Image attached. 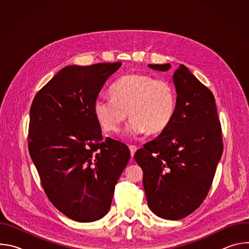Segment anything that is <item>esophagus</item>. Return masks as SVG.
I'll list each match as a JSON object with an SVG mask.
<instances>
[{
	"label": "esophagus",
	"mask_w": 249,
	"mask_h": 249,
	"mask_svg": "<svg viewBox=\"0 0 249 249\" xmlns=\"http://www.w3.org/2000/svg\"><path fill=\"white\" fill-rule=\"evenodd\" d=\"M129 150H130V153H131V157H133L135 155L136 151L138 150V148L136 146H134V145H130L129 146Z\"/></svg>",
	"instance_id": "34e87169"
}]
</instances>
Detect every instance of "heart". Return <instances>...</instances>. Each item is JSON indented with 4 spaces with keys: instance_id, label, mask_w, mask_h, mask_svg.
Segmentation results:
<instances>
[{
    "instance_id": "heart-1",
    "label": "heart",
    "mask_w": 249,
    "mask_h": 249,
    "mask_svg": "<svg viewBox=\"0 0 249 249\" xmlns=\"http://www.w3.org/2000/svg\"><path fill=\"white\" fill-rule=\"evenodd\" d=\"M110 94L112 97H98L93 105L101 127L109 133L120 130L127 111L131 117L127 133L160 132L168 126L176 108L172 84L153 75H125L113 84Z\"/></svg>"
}]
</instances>
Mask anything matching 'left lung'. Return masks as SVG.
<instances>
[{"label": "left lung", "instance_id": "obj_1", "mask_svg": "<svg viewBox=\"0 0 249 249\" xmlns=\"http://www.w3.org/2000/svg\"><path fill=\"white\" fill-rule=\"evenodd\" d=\"M167 71L170 64L149 65ZM176 108L168 126L134 156L154 214L180 220L206 198L223 154L222 127L215 97L184 66L173 74Z\"/></svg>", "mask_w": 249, "mask_h": 249}]
</instances>
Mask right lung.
<instances>
[{"instance_id":"1","label":"right lung","mask_w":249,"mask_h":249,"mask_svg":"<svg viewBox=\"0 0 249 249\" xmlns=\"http://www.w3.org/2000/svg\"><path fill=\"white\" fill-rule=\"evenodd\" d=\"M120 62L67 66L36 93L28 151L50 202L68 218L89 223L110 209L130 151L101 135L93 105Z\"/></svg>"}]
</instances>
